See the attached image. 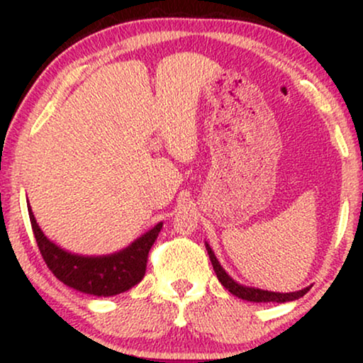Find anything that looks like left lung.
<instances>
[{
	"mask_svg": "<svg viewBox=\"0 0 363 363\" xmlns=\"http://www.w3.org/2000/svg\"><path fill=\"white\" fill-rule=\"evenodd\" d=\"M205 246H206L208 256H210L213 269H215V272H216L218 281H220L233 296L240 297V299H245L250 302H291V301H296L304 294H307V291L311 289V286H309V287H304V289L296 291V292H272V291H264V289H257V287L240 284V282H236L225 269H223V266L220 264V261L216 259L211 246L208 245L206 241H205Z\"/></svg>",
	"mask_w": 363,
	"mask_h": 363,
	"instance_id": "left-lung-1",
	"label": "left lung"
}]
</instances>
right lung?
Wrapping results in <instances>:
<instances>
[{
	"mask_svg": "<svg viewBox=\"0 0 363 363\" xmlns=\"http://www.w3.org/2000/svg\"><path fill=\"white\" fill-rule=\"evenodd\" d=\"M28 211L39 251L52 274L72 289L97 297L122 294L143 279L148 251L163 226L162 221L157 223L152 230L143 233L121 251L102 256H84L64 250L49 240L39 228L29 201Z\"/></svg>",
	"mask_w": 363,
	"mask_h": 363,
	"instance_id": "1",
	"label": "right lung"
}]
</instances>
